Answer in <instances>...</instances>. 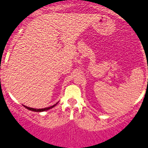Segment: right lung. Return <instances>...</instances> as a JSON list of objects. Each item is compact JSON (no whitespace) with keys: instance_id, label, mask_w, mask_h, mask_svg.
I'll return each instance as SVG.
<instances>
[{"instance_id":"right-lung-1","label":"right lung","mask_w":148,"mask_h":148,"mask_svg":"<svg viewBox=\"0 0 148 148\" xmlns=\"http://www.w3.org/2000/svg\"><path fill=\"white\" fill-rule=\"evenodd\" d=\"M56 104H57V103H56ZM56 104H55V105L52 106H50V107H47V108H30V107L26 106H24V107H25V108H26L27 109H28V110L33 111V112H45V111L49 110V109H51V108H53V107L55 106L56 105Z\"/></svg>"}]
</instances>
